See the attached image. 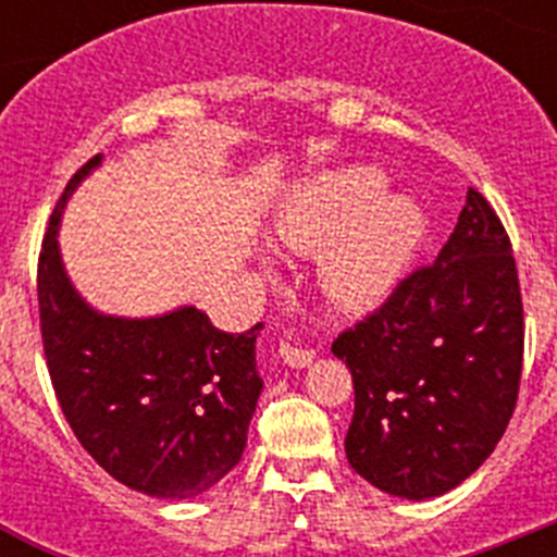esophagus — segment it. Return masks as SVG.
Here are the masks:
<instances>
[{"mask_svg": "<svg viewBox=\"0 0 557 557\" xmlns=\"http://www.w3.org/2000/svg\"><path fill=\"white\" fill-rule=\"evenodd\" d=\"M278 354H282V359L287 362L289 368H307L314 362V351L312 348H301L295 346V343H282V348H278Z\"/></svg>", "mask_w": 557, "mask_h": 557, "instance_id": "obj_1", "label": "esophagus"}]
</instances>
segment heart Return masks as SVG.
Wrapping results in <instances>:
<instances>
[{"label": "heart", "instance_id": "heart-1", "mask_svg": "<svg viewBox=\"0 0 557 557\" xmlns=\"http://www.w3.org/2000/svg\"><path fill=\"white\" fill-rule=\"evenodd\" d=\"M385 189L387 175L376 166H343L298 186L275 220L287 248L323 250V293L348 312L385 301L424 239V209L410 195Z\"/></svg>", "mask_w": 557, "mask_h": 557}]
</instances>
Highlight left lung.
<instances>
[{"label": "left lung", "mask_w": 557, "mask_h": 557, "mask_svg": "<svg viewBox=\"0 0 557 557\" xmlns=\"http://www.w3.org/2000/svg\"><path fill=\"white\" fill-rule=\"evenodd\" d=\"M510 239L469 189L435 264L339 334L332 354L354 379L346 457L398 499H432L496 449L519 396L524 323Z\"/></svg>", "instance_id": "1"}]
</instances>
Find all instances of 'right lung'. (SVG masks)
Wrapping results in <instances>:
<instances>
[{"instance_id":"1","label":"right lung","mask_w":557,"mask_h":557,"mask_svg":"<svg viewBox=\"0 0 557 557\" xmlns=\"http://www.w3.org/2000/svg\"><path fill=\"white\" fill-rule=\"evenodd\" d=\"M100 164L95 156L69 181L41 245L49 376L72 432L113 480L156 499H191L243 460L264 387L256 368L262 323L225 334L191 304L150 318L91 307L69 278L58 231L72 191Z\"/></svg>"}]
</instances>
